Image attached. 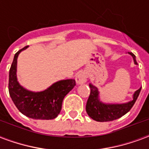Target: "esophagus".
Listing matches in <instances>:
<instances>
[{
  "label": "esophagus",
  "mask_w": 149,
  "mask_h": 149,
  "mask_svg": "<svg viewBox=\"0 0 149 149\" xmlns=\"http://www.w3.org/2000/svg\"><path fill=\"white\" fill-rule=\"evenodd\" d=\"M86 81H87V76L84 72H78L76 76V81L77 84H84V82H86Z\"/></svg>",
  "instance_id": "esophagus-1"
}]
</instances>
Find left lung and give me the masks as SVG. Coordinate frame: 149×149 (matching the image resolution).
I'll use <instances>...</instances> for the list:
<instances>
[{
	"label": "left lung",
	"instance_id": "obj_1",
	"mask_svg": "<svg viewBox=\"0 0 149 149\" xmlns=\"http://www.w3.org/2000/svg\"><path fill=\"white\" fill-rule=\"evenodd\" d=\"M128 53L133 57L135 64L137 65V62L136 61V56L132 52H128ZM89 87H90V95L86 103V108H85L86 112L91 118L93 119L94 120L100 122L112 121L125 115L134 105L141 90V88L136 91L133 95V100L128 103L122 104H104L101 103L98 99L99 93L97 88L94 87L91 84H89Z\"/></svg>",
	"mask_w": 149,
	"mask_h": 149
}]
</instances>
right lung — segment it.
Returning <instances> with one entry per match:
<instances>
[{
	"label": "right lung",
	"instance_id": "1",
	"mask_svg": "<svg viewBox=\"0 0 149 149\" xmlns=\"http://www.w3.org/2000/svg\"><path fill=\"white\" fill-rule=\"evenodd\" d=\"M25 46L19 50L9 69L8 92L13 103L18 110L28 117L39 120H52L61 112L62 101L65 97L76 85L72 79L60 81L48 89L33 93L21 87L17 80V61L19 53L27 49Z\"/></svg>",
	"mask_w": 149,
	"mask_h": 149
}]
</instances>
